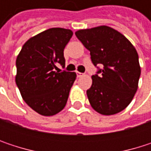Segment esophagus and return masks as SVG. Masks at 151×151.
Wrapping results in <instances>:
<instances>
[{
  "label": "esophagus",
  "mask_w": 151,
  "mask_h": 151,
  "mask_svg": "<svg viewBox=\"0 0 151 151\" xmlns=\"http://www.w3.org/2000/svg\"><path fill=\"white\" fill-rule=\"evenodd\" d=\"M76 74H77V77H78V78H80V77H82V76L84 75L83 73H79V72H76Z\"/></svg>",
  "instance_id": "obj_1"
}]
</instances>
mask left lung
Here are the masks:
<instances>
[{"label": "left lung", "mask_w": 151, "mask_h": 151, "mask_svg": "<svg viewBox=\"0 0 151 151\" xmlns=\"http://www.w3.org/2000/svg\"><path fill=\"white\" fill-rule=\"evenodd\" d=\"M75 35L90 50L93 64L103 65L92 76V86L86 91L92 107L103 115L122 111L138 88L141 67L136 48L122 33L105 25L78 29Z\"/></svg>", "instance_id": "8db88e82"}]
</instances>
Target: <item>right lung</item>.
Masks as SVG:
<instances>
[{
    "mask_svg": "<svg viewBox=\"0 0 151 151\" xmlns=\"http://www.w3.org/2000/svg\"><path fill=\"white\" fill-rule=\"evenodd\" d=\"M71 29L51 28L30 37L16 58L15 83L24 101L44 116H52L66 105L75 73L57 71L65 65L64 49Z\"/></svg>",
    "mask_w": 151,
    "mask_h": 151,
    "instance_id": "obj_1",
    "label": "right lung"
}]
</instances>
